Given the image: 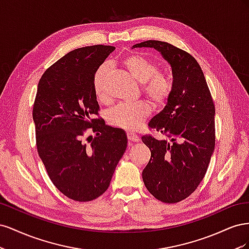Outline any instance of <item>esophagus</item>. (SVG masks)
<instances>
[{"mask_svg":"<svg viewBox=\"0 0 249 249\" xmlns=\"http://www.w3.org/2000/svg\"><path fill=\"white\" fill-rule=\"evenodd\" d=\"M127 139H129V141H131V142H138V141L140 140L138 135L134 134V133H132V132L127 133Z\"/></svg>","mask_w":249,"mask_h":249,"instance_id":"34e87169","label":"esophagus"}]
</instances>
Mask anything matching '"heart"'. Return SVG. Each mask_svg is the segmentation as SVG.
Masks as SVG:
<instances>
[{"mask_svg":"<svg viewBox=\"0 0 249 249\" xmlns=\"http://www.w3.org/2000/svg\"><path fill=\"white\" fill-rule=\"evenodd\" d=\"M124 66L131 76L141 84V93L155 107L161 108L166 105L172 92V82L168 73L158 71L157 63L141 55H130L124 59ZM110 72L108 64L102 65L93 79L94 93L97 100L106 102V81ZM150 108L145 102L118 104L108 113L109 123L125 131H136L149 116Z\"/></svg>","mask_w":249,"mask_h":249,"instance_id":"b5f03b06","label":"heart"}]
</instances>
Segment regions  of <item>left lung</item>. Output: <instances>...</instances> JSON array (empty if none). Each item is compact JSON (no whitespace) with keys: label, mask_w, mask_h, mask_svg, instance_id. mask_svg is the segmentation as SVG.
Returning <instances> with one entry per match:
<instances>
[{"label":"left lung","mask_w":249,"mask_h":249,"mask_svg":"<svg viewBox=\"0 0 249 249\" xmlns=\"http://www.w3.org/2000/svg\"><path fill=\"white\" fill-rule=\"evenodd\" d=\"M133 48H154L171 65L172 92L148 127L167 136H142L150 160L142 171L149 193L176 203L191 195L205 178L215 147V106L207 81L193 56L171 43L146 40Z\"/></svg>","instance_id":"8db88e82"}]
</instances>
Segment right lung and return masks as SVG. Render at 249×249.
<instances>
[{"label": "right lung", "instance_id": "right-lung-1", "mask_svg": "<svg viewBox=\"0 0 249 249\" xmlns=\"http://www.w3.org/2000/svg\"><path fill=\"white\" fill-rule=\"evenodd\" d=\"M114 47L96 44L67 53L44 71L33 105L36 146L57 189L90 201L108 189L126 148L122 129L99 116L93 79ZM88 131L96 134L87 137Z\"/></svg>", "mask_w": 249, "mask_h": 249}]
</instances>
